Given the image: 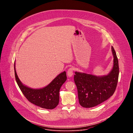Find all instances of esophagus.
<instances>
[{"label": "esophagus", "instance_id": "1", "mask_svg": "<svg viewBox=\"0 0 133 133\" xmlns=\"http://www.w3.org/2000/svg\"><path fill=\"white\" fill-rule=\"evenodd\" d=\"M74 68L72 67H71L70 68H69L67 70V75L68 76V77H71L72 75H73V71H74Z\"/></svg>", "mask_w": 133, "mask_h": 133}]
</instances>
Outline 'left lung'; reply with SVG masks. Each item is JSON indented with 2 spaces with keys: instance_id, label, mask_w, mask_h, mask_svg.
Segmentation results:
<instances>
[{
  "instance_id": "left-lung-1",
  "label": "left lung",
  "mask_w": 133,
  "mask_h": 133,
  "mask_svg": "<svg viewBox=\"0 0 133 133\" xmlns=\"http://www.w3.org/2000/svg\"><path fill=\"white\" fill-rule=\"evenodd\" d=\"M114 66L106 76H96L76 71L74 82L77 86L80 105L85 108L96 106L107 100L114 93L118 79L119 65L114 48L111 46Z\"/></svg>"
}]
</instances>
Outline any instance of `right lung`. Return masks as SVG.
Returning a JSON list of instances; mask_svg holds the SVG:
<instances>
[{
  "mask_svg": "<svg viewBox=\"0 0 133 133\" xmlns=\"http://www.w3.org/2000/svg\"><path fill=\"white\" fill-rule=\"evenodd\" d=\"M16 82L28 101L41 108L52 109L59 103V90L67 79L66 71L59 74L49 85L41 89H32L24 85L19 79L14 64Z\"/></svg>",
  "mask_w": 133,
  "mask_h": 133,
  "instance_id": "right-lung-1",
  "label": "right lung"
}]
</instances>
